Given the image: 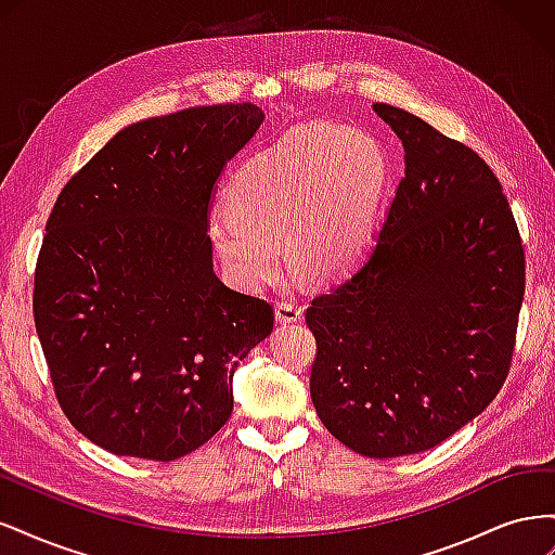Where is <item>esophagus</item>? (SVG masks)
<instances>
[{
  "mask_svg": "<svg viewBox=\"0 0 555 555\" xmlns=\"http://www.w3.org/2000/svg\"><path fill=\"white\" fill-rule=\"evenodd\" d=\"M300 308L294 304H287V300H282V304L275 306V319L280 324H296L300 322Z\"/></svg>",
  "mask_w": 555,
  "mask_h": 555,
  "instance_id": "obj_1",
  "label": "esophagus"
}]
</instances>
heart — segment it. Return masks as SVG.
<instances>
[{
	"mask_svg": "<svg viewBox=\"0 0 555 555\" xmlns=\"http://www.w3.org/2000/svg\"><path fill=\"white\" fill-rule=\"evenodd\" d=\"M389 159L361 129L310 125L249 157L233 173L227 212L208 233L243 287L261 289L289 263L310 280L347 273L373 238Z\"/></svg>",
	"mask_w": 555,
	"mask_h": 555,
	"instance_id": "heart-1",
	"label": "heart"
}]
</instances>
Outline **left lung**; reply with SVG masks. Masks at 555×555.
I'll use <instances>...</instances> for the list:
<instances>
[{"mask_svg":"<svg viewBox=\"0 0 555 555\" xmlns=\"http://www.w3.org/2000/svg\"><path fill=\"white\" fill-rule=\"evenodd\" d=\"M405 150L375 245L312 300L310 396L326 430L367 459L438 447L505 384L526 257L502 184L475 150L373 104Z\"/></svg>","mask_w":555,"mask_h":555,"instance_id":"8db88e82","label":"left lung"}]
</instances>
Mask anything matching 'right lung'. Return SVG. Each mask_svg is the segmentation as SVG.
Returning <instances> with one entry per match:
<instances>
[{"instance_id": "obj_1", "label": "right lung", "mask_w": 555, "mask_h": 555, "mask_svg": "<svg viewBox=\"0 0 555 555\" xmlns=\"http://www.w3.org/2000/svg\"><path fill=\"white\" fill-rule=\"evenodd\" d=\"M263 111L220 104L129 125L64 184L35 273L60 408L117 456L176 461L231 416L233 373L273 308L212 271L208 215Z\"/></svg>"}]
</instances>
